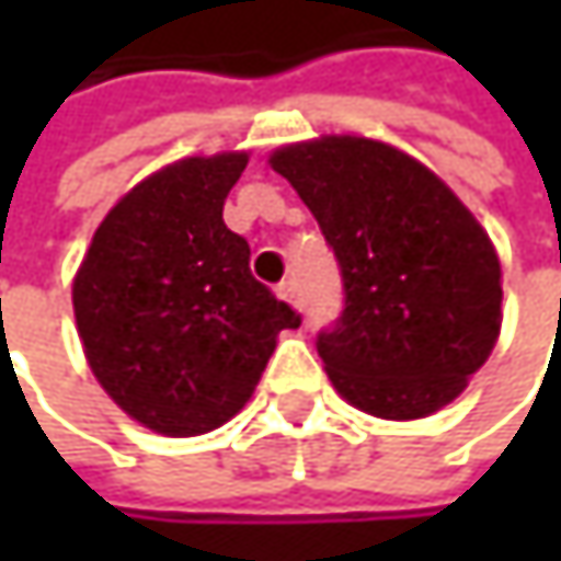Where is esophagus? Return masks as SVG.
Listing matches in <instances>:
<instances>
[{"label": "esophagus", "mask_w": 561, "mask_h": 561, "mask_svg": "<svg viewBox=\"0 0 561 561\" xmlns=\"http://www.w3.org/2000/svg\"><path fill=\"white\" fill-rule=\"evenodd\" d=\"M276 291H279V298H285V301H291V305H301V301H298V285H295V279L279 282V288H276Z\"/></svg>", "instance_id": "1"}]
</instances>
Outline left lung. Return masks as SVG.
Wrapping results in <instances>:
<instances>
[{
  "mask_svg": "<svg viewBox=\"0 0 561 561\" xmlns=\"http://www.w3.org/2000/svg\"><path fill=\"white\" fill-rule=\"evenodd\" d=\"M314 214L344 282V311L318 334L351 405L422 419L484 367L501 334V260L455 191L412 156L364 136L273 152Z\"/></svg>",
  "mask_w": 561,
  "mask_h": 561,
  "instance_id": "left-lung-1",
  "label": "left lung"
}]
</instances>
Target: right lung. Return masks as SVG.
<instances>
[{
    "label": "right lung",
    "instance_id": "1",
    "mask_svg": "<svg viewBox=\"0 0 561 561\" xmlns=\"http://www.w3.org/2000/svg\"><path fill=\"white\" fill-rule=\"evenodd\" d=\"M247 152L194 156L139 181L96 227L73 279L87 364L152 432L187 438L253 396L282 328L301 314L250 273L224 201Z\"/></svg>",
    "mask_w": 561,
    "mask_h": 561
}]
</instances>
